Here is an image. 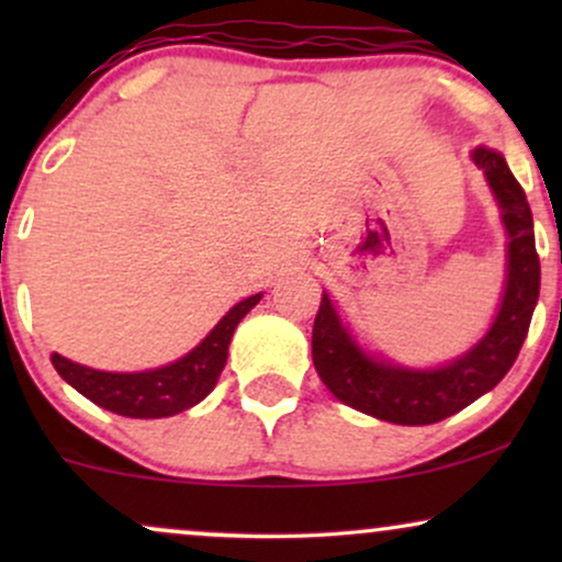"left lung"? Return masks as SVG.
<instances>
[{"label":"left lung","instance_id":"8db88e82","mask_svg":"<svg viewBox=\"0 0 562 562\" xmlns=\"http://www.w3.org/2000/svg\"><path fill=\"white\" fill-rule=\"evenodd\" d=\"M475 166L486 173L507 229V285L494 325L465 357L436 370H409L364 353L322 295L312 330V357L322 383L340 402L396 425H430L465 409L492 391L518 359L533 306L539 301V254L524 187L507 160L488 147H475Z\"/></svg>","mask_w":562,"mask_h":562}]
</instances>
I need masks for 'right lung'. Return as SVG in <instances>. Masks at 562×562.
<instances>
[{
    "mask_svg": "<svg viewBox=\"0 0 562 562\" xmlns=\"http://www.w3.org/2000/svg\"><path fill=\"white\" fill-rule=\"evenodd\" d=\"M259 301L261 293H256L232 306L214 330L205 335L187 357L158 367V370L100 372L70 362L60 353H53V364L57 375L102 409H111L124 417H139V420L171 417L203 402L214 391L216 380L227 364L232 333Z\"/></svg>",
    "mask_w": 562,
    "mask_h": 562,
    "instance_id": "1",
    "label": "right lung"
}]
</instances>
